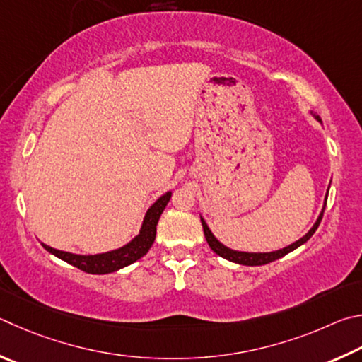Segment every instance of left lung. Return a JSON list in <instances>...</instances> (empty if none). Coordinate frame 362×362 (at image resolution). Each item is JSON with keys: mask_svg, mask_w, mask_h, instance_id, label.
Wrapping results in <instances>:
<instances>
[{"mask_svg": "<svg viewBox=\"0 0 362 362\" xmlns=\"http://www.w3.org/2000/svg\"><path fill=\"white\" fill-rule=\"evenodd\" d=\"M316 119L321 120L320 117H316ZM326 200H327V197H326ZM325 206H326V202H325ZM322 214H325V208H322V211H321V214H320L318 221H316L315 226L312 227V229H310V232L307 233L305 237H302L300 240H297L296 243L286 246V248L278 250V251H274V252H242V251L229 250V248H226V246H224L223 243H219L216 238H214V235L210 232V229H208V226L205 224L204 219H202V226H204V233H205V238H206L208 245H210V248H211L214 252H216L218 256L227 259V261H232V262L242 264V265H265V264H269V262L276 261V259H280V257H283V256H286L288 252L294 251L296 248H299L300 245L308 242L310 237H312L313 233L316 232V229H318V226H320L321 219H322Z\"/></svg>", "mask_w": 362, "mask_h": 362, "instance_id": "1", "label": "left lung"}]
</instances>
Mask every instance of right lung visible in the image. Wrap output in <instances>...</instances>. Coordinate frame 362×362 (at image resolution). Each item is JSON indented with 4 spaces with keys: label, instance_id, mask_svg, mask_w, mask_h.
<instances>
[{
    "label": "right lung",
    "instance_id": "add662e5",
    "mask_svg": "<svg viewBox=\"0 0 362 362\" xmlns=\"http://www.w3.org/2000/svg\"><path fill=\"white\" fill-rule=\"evenodd\" d=\"M170 197H171V192L162 195V197L149 208L148 213H146V218L143 221V227L141 230H139V235L135 240H132L129 245H125L116 251L103 252V255H93V256H79V255H71V252H66V251H59L55 248H50V246L44 243L42 246L49 252H52L54 256L62 259V261L71 264L79 270L87 272V274H93V275L111 274V272H116L138 261V259H141L146 252L149 251V248L156 240L158 218H160L165 206H167V204L170 202Z\"/></svg>",
    "mask_w": 362,
    "mask_h": 362
}]
</instances>
